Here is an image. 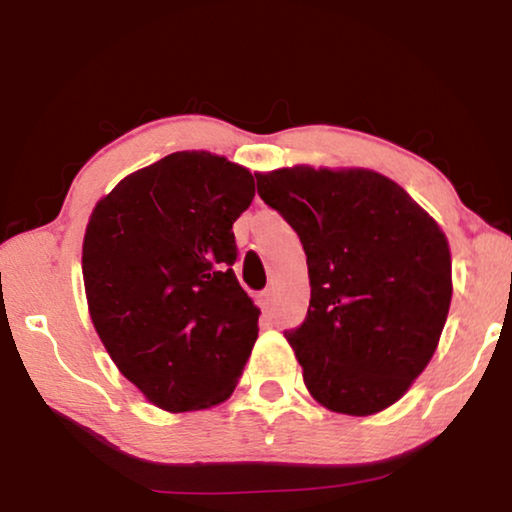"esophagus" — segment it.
<instances>
[{
  "label": "esophagus",
  "mask_w": 512,
  "mask_h": 512,
  "mask_svg": "<svg viewBox=\"0 0 512 512\" xmlns=\"http://www.w3.org/2000/svg\"><path fill=\"white\" fill-rule=\"evenodd\" d=\"M261 303H263V310H265V312H272V307H275V291L265 289V291L261 293Z\"/></svg>",
  "instance_id": "obj_1"
}]
</instances>
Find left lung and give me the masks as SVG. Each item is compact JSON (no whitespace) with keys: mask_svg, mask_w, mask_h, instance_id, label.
<instances>
[{"mask_svg":"<svg viewBox=\"0 0 512 512\" xmlns=\"http://www.w3.org/2000/svg\"><path fill=\"white\" fill-rule=\"evenodd\" d=\"M256 186L307 256V317L284 331L305 387L342 415L389 408L431 361L450 312L445 233L373 170L298 165L256 174Z\"/></svg>","mask_w":512,"mask_h":512,"instance_id":"left-lung-1","label":"left lung"}]
</instances>
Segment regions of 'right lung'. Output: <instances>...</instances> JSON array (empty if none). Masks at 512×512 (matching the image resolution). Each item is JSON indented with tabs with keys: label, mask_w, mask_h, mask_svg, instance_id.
<instances>
[{
	"label": "right lung",
	"mask_w": 512,
	"mask_h": 512,
	"mask_svg": "<svg viewBox=\"0 0 512 512\" xmlns=\"http://www.w3.org/2000/svg\"><path fill=\"white\" fill-rule=\"evenodd\" d=\"M254 193L247 167L179 151L118 181L90 214V319L118 370L167 412L226 401L258 338L261 310L233 272V223Z\"/></svg>",
	"instance_id": "1"
}]
</instances>
